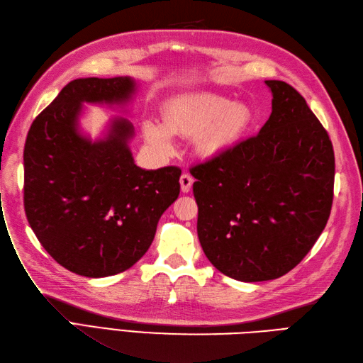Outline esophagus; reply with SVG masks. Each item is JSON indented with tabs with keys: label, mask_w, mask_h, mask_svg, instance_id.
<instances>
[{
	"label": "esophagus",
	"mask_w": 363,
	"mask_h": 363,
	"mask_svg": "<svg viewBox=\"0 0 363 363\" xmlns=\"http://www.w3.org/2000/svg\"><path fill=\"white\" fill-rule=\"evenodd\" d=\"M194 179L191 174L189 173H182L181 178H179V184H181V191L182 193H189L191 190V185H193Z\"/></svg>",
	"instance_id": "1"
}]
</instances>
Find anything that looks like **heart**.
<instances>
[{"mask_svg": "<svg viewBox=\"0 0 363 363\" xmlns=\"http://www.w3.org/2000/svg\"><path fill=\"white\" fill-rule=\"evenodd\" d=\"M250 123L252 111L244 102H230L217 95L181 96L166 105L164 122H143V135L166 157L174 152V135H199V154L214 158L235 143Z\"/></svg>", "mask_w": 363, "mask_h": 363, "instance_id": "b5f03b06", "label": "heart"}]
</instances>
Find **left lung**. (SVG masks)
<instances>
[{"label": "left lung", "mask_w": 363, "mask_h": 363, "mask_svg": "<svg viewBox=\"0 0 363 363\" xmlns=\"http://www.w3.org/2000/svg\"><path fill=\"white\" fill-rule=\"evenodd\" d=\"M265 84L272 114L259 134L190 170L202 249L241 282L292 270L321 235L333 201L329 134L294 87Z\"/></svg>", "instance_id": "8db88e82"}]
</instances>
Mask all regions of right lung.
Segmentation results:
<instances>
[{
  "mask_svg": "<svg viewBox=\"0 0 363 363\" xmlns=\"http://www.w3.org/2000/svg\"><path fill=\"white\" fill-rule=\"evenodd\" d=\"M135 89L131 77L74 79L34 119L26 140L28 223L43 249L79 276L107 277L133 267L179 196L181 169L135 166L128 119L113 118L95 142L81 133L83 104L123 108Z\"/></svg>",
  "mask_w": 363,
  "mask_h": 363,
  "instance_id": "add662e5",
  "label": "right lung"
}]
</instances>
